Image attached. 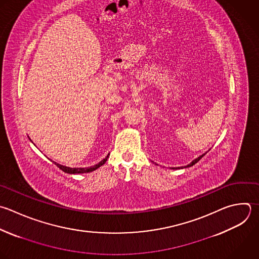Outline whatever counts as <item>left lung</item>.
Here are the masks:
<instances>
[{
    "instance_id": "obj_1",
    "label": "left lung",
    "mask_w": 259,
    "mask_h": 259,
    "mask_svg": "<svg viewBox=\"0 0 259 259\" xmlns=\"http://www.w3.org/2000/svg\"><path fill=\"white\" fill-rule=\"evenodd\" d=\"M202 157H203V155H202V156H200V157H198V158H197V159H195V160H193V161H192V162H191V163H190V164H189V165H187V166H186V167H190V166H193V165H194V164H195V163H197V162H198V161H199V160H200V159H201V158H202ZM173 169H180V168H173Z\"/></svg>"
}]
</instances>
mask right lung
<instances>
[{
    "instance_id": "right-lung-1",
    "label": "right lung",
    "mask_w": 259,
    "mask_h": 259,
    "mask_svg": "<svg viewBox=\"0 0 259 259\" xmlns=\"http://www.w3.org/2000/svg\"><path fill=\"white\" fill-rule=\"evenodd\" d=\"M107 158H108V156H107L105 159H103L100 163H98V164H96V165H94V166H92V167H90V168H70V167H66V166L60 165V164H58V163H56V162H55V164H56V165H57L61 170H63V171H64V172H66V173H70V174L87 173V172H91V171H93V170L97 169L98 167L102 166V165L107 161Z\"/></svg>"
}]
</instances>
